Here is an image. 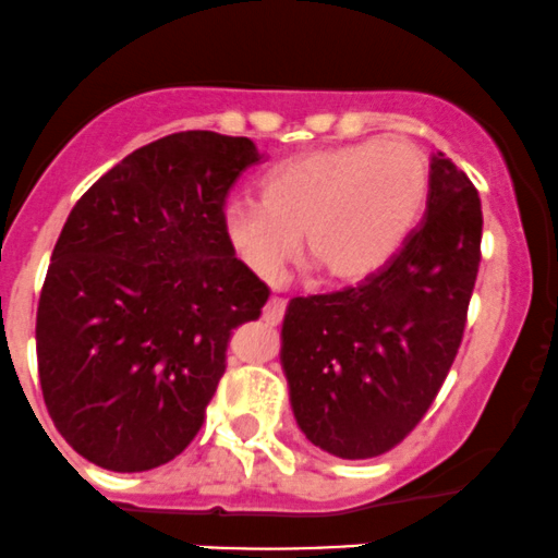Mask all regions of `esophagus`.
<instances>
[{
    "instance_id": "1",
    "label": "esophagus",
    "mask_w": 558,
    "mask_h": 558,
    "mask_svg": "<svg viewBox=\"0 0 558 558\" xmlns=\"http://www.w3.org/2000/svg\"><path fill=\"white\" fill-rule=\"evenodd\" d=\"M284 311H287L284 298H271V301L266 303V308H263V319H266V325H279V322L284 319Z\"/></svg>"
}]
</instances>
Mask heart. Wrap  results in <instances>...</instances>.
I'll list each match as a JSON object with an SVG mask.
<instances>
[{"label": "heart", "instance_id": "heart-1", "mask_svg": "<svg viewBox=\"0 0 558 558\" xmlns=\"http://www.w3.org/2000/svg\"><path fill=\"white\" fill-rule=\"evenodd\" d=\"M430 161L407 141H362L319 148L274 167L263 196L223 205V233L239 260L274 279L295 255L329 284H359L386 268L421 218Z\"/></svg>", "mask_w": 558, "mask_h": 558}]
</instances>
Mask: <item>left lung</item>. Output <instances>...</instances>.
Instances as JSON below:
<instances>
[{
    "mask_svg": "<svg viewBox=\"0 0 558 558\" xmlns=\"http://www.w3.org/2000/svg\"><path fill=\"white\" fill-rule=\"evenodd\" d=\"M482 223L478 191L439 151L423 223L386 268L340 292L292 298L279 356L311 445L367 460L423 421L463 340Z\"/></svg>",
    "mask_w": 558,
    "mask_h": 558,
    "instance_id": "1",
    "label": "left lung"
}]
</instances>
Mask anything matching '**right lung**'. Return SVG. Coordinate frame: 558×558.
I'll return each instance as SVG.
<instances>
[{
    "label": "right lung",
    "mask_w": 558,
    "mask_h": 558,
    "mask_svg": "<svg viewBox=\"0 0 558 558\" xmlns=\"http://www.w3.org/2000/svg\"><path fill=\"white\" fill-rule=\"evenodd\" d=\"M255 161L250 137L167 135L71 209L39 295L37 362L52 423L89 463L151 471L199 434L231 329L268 301L223 233L226 196Z\"/></svg>",
    "instance_id": "obj_1"
}]
</instances>
